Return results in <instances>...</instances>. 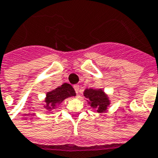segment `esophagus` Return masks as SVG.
Returning <instances> with one entry per match:
<instances>
[{
  "label": "esophagus",
  "instance_id": "1",
  "mask_svg": "<svg viewBox=\"0 0 158 158\" xmlns=\"http://www.w3.org/2000/svg\"><path fill=\"white\" fill-rule=\"evenodd\" d=\"M73 89H74V90H75L76 94H78L79 92V86L78 85H73Z\"/></svg>",
  "mask_w": 158,
  "mask_h": 158
}]
</instances>
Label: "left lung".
<instances>
[{
  "mask_svg": "<svg viewBox=\"0 0 158 158\" xmlns=\"http://www.w3.org/2000/svg\"><path fill=\"white\" fill-rule=\"evenodd\" d=\"M85 96L90 100V106L97 109V112H103L109 106L108 97L101 89H89L85 91Z\"/></svg>",
  "mask_w": 158,
  "mask_h": 158,
  "instance_id": "1",
  "label": "left lung"
}]
</instances>
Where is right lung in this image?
Wrapping results in <instances>:
<instances>
[{
  "instance_id": "right-lung-1",
  "label": "right lung",
  "mask_w": 158,
  "mask_h": 158,
  "mask_svg": "<svg viewBox=\"0 0 158 158\" xmlns=\"http://www.w3.org/2000/svg\"><path fill=\"white\" fill-rule=\"evenodd\" d=\"M75 91L69 84H64L60 87L53 89L47 94L46 104L47 109H52L58 103L62 102L68 97L74 96Z\"/></svg>"
}]
</instances>
